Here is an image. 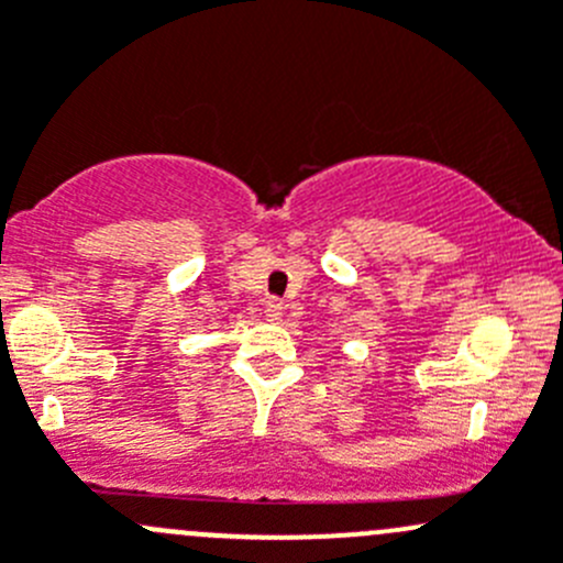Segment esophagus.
I'll return each instance as SVG.
<instances>
[{
	"instance_id": "esophagus-1",
	"label": "esophagus",
	"mask_w": 563,
	"mask_h": 563,
	"mask_svg": "<svg viewBox=\"0 0 563 563\" xmlns=\"http://www.w3.org/2000/svg\"><path fill=\"white\" fill-rule=\"evenodd\" d=\"M264 316H266V321H272V323H280V321H283V305L277 302V299H272V302H266V308H264Z\"/></svg>"
}]
</instances>
